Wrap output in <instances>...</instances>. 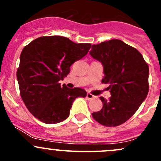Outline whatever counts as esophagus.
<instances>
[{"instance_id":"obj_1","label":"esophagus","mask_w":161,"mask_h":161,"mask_svg":"<svg viewBox=\"0 0 161 161\" xmlns=\"http://www.w3.org/2000/svg\"><path fill=\"white\" fill-rule=\"evenodd\" d=\"M94 98V96L92 95V94H91V93H87L86 94V99L87 100H92V99Z\"/></svg>"}]
</instances>
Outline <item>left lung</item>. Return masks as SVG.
Returning <instances> with one entry per match:
<instances>
[{
  "label": "left lung",
  "instance_id": "8db88e82",
  "mask_svg": "<svg viewBox=\"0 0 161 161\" xmlns=\"http://www.w3.org/2000/svg\"><path fill=\"white\" fill-rule=\"evenodd\" d=\"M91 56L100 61L109 84L111 97H100L103 108L92 114L94 120L107 127H115L129 119L149 92V66L140 52L120 40H111L92 46Z\"/></svg>",
  "mask_w": 161,
  "mask_h": 161
}]
</instances>
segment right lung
Returning a JSON list of instances; mask_svg holds the SVG:
<instances>
[{
    "mask_svg": "<svg viewBox=\"0 0 161 161\" xmlns=\"http://www.w3.org/2000/svg\"><path fill=\"white\" fill-rule=\"evenodd\" d=\"M90 43H75L61 36H41L25 47L17 70L20 95L35 118L46 124L65 120L73 101L86 90L61 86L71 64L87 54Z\"/></svg>",
    "mask_w": 161,
    "mask_h": 161,
    "instance_id": "add662e5",
    "label": "right lung"
}]
</instances>
